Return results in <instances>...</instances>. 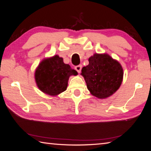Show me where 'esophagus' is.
<instances>
[{"instance_id":"34e87169","label":"esophagus","mask_w":151,"mask_h":151,"mask_svg":"<svg viewBox=\"0 0 151 151\" xmlns=\"http://www.w3.org/2000/svg\"><path fill=\"white\" fill-rule=\"evenodd\" d=\"M75 70L77 71V72L79 73H81V69H82V65H77V66H76L75 67Z\"/></svg>"}]
</instances>
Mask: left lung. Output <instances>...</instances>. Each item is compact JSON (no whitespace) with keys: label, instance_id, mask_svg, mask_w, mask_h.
Masks as SVG:
<instances>
[{"label":"left lung","instance_id":"left-lung-1","mask_svg":"<svg viewBox=\"0 0 151 151\" xmlns=\"http://www.w3.org/2000/svg\"><path fill=\"white\" fill-rule=\"evenodd\" d=\"M88 61V65L82 68L81 73L87 88L99 99L109 97L122 84L123 76L122 65L106 53H95Z\"/></svg>","mask_w":151,"mask_h":151}]
</instances>
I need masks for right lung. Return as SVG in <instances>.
Masks as SVG:
<instances>
[{
  "label": "right lung",
  "mask_w": 151,
  "mask_h": 151,
  "mask_svg": "<svg viewBox=\"0 0 151 151\" xmlns=\"http://www.w3.org/2000/svg\"><path fill=\"white\" fill-rule=\"evenodd\" d=\"M78 73L65 64L62 57L55 55L45 59L35 72V83L41 91L50 96H57L67 90L70 76Z\"/></svg>",
  "instance_id": "add662e5"
}]
</instances>
